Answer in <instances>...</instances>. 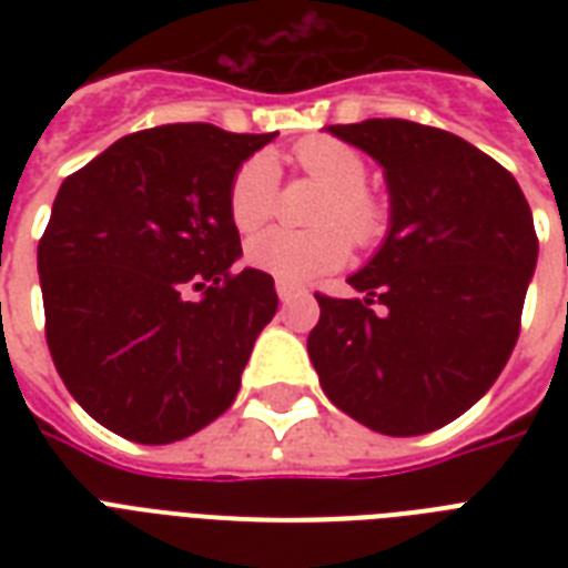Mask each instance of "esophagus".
I'll return each instance as SVG.
<instances>
[{"label":"esophagus","mask_w":568,"mask_h":568,"mask_svg":"<svg viewBox=\"0 0 568 568\" xmlns=\"http://www.w3.org/2000/svg\"><path fill=\"white\" fill-rule=\"evenodd\" d=\"M276 294H280V301H292L294 294H301V288L294 283H285V280H276Z\"/></svg>","instance_id":"1"}]
</instances>
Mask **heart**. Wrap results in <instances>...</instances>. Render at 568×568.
Listing matches in <instances>:
<instances>
[{
  "label": "heart",
  "mask_w": 568,
  "mask_h": 568,
  "mask_svg": "<svg viewBox=\"0 0 568 568\" xmlns=\"http://www.w3.org/2000/svg\"><path fill=\"white\" fill-rule=\"evenodd\" d=\"M292 164L303 176L321 182L327 194L321 200L315 230L271 226L247 241L244 256L256 271L274 274L285 283H306L338 271L356 247H374L392 226V205L368 185V162L356 146L329 135L297 141ZM276 168L267 155H250L235 168L226 191V209L235 230L253 232L274 214Z\"/></svg>",
  "instance_id": "heart-1"
}]
</instances>
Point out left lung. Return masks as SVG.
<instances>
[{
	"label": "left lung",
	"instance_id": "1",
	"mask_svg": "<svg viewBox=\"0 0 568 568\" xmlns=\"http://www.w3.org/2000/svg\"><path fill=\"white\" fill-rule=\"evenodd\" d=\"M329 132L386 171L392 230L347 283L315 292L310 359L333 404L383 436L439 430L489 392L510 359L539 239L519 182L493 155L413 120Z\"/></svg>",
	"mask_w": 568,
	"mask_h": 568
}]
</instances>
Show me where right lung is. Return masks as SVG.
Segmentation results:
<instances>
[{
	"instance_id": "right-lung-1",
	"label": "right lung",
	"mask_w": 568,
	"mask_h": 568,
	"mask_svg": "<svg viewBox=\"0 0 568 568\" xmlns=\"http://www.w3.org/2000/svg\"><path fill=\"white\" fill-rule=\"evenodd\" d=\"M274 135L144 129L58 189L38 244L49 354L84 413L123 439L180 442L239 395L276 292L265 271L232 267L226 191Z\"/></svg>"
}]
</instances>
